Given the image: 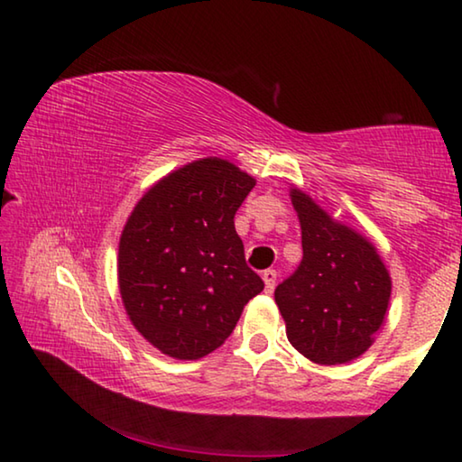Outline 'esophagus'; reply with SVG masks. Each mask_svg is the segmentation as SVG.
Masks as SVG:
<instances>
[{
	"instance_id": "1",
	"label": "esophagus",
	"mask_w": 462,
	"mask_h": 462,
	"mask_svg": "<svg viewBox=\"0 0 462 462\" xmlns=\"http://www.w3.org/2000/svg\"><path fill=\"white\" fill-rule=\"evenodd\" d=\"M263 281H264V287H267V291L271 293L273 289H275V285H277V271L275 269L263 271Z\"/></svg>"
}]
</instances>
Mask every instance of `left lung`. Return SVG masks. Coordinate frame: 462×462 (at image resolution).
Here are the masks:
<instances>
[{
    "label": "left lung",
    "mask_w": 462,
    "mask_h": 462,
    "mask_svg": "<svg viewBox=\"0 0 462 462\" xmlns=\"http://www.w3.org/2000/svg\"><path fill=\"white\" fill-rule=\"evenodd\" d=\"M291 201L301 224L303 259L275 289L287 338L318 365H340L373 344L391 295V279L374 246L332 222L300 189Z\"/></svg>",
    "instance_id": "left-lung-1"
}]
</instances>
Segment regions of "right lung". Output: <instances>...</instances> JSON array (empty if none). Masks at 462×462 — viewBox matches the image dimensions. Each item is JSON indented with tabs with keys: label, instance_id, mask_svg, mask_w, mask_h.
<instances>
[{
	"label": "right lung",
	"instance_id": "1",
	"mask_svg": "<svg viewBox=\"0 0 462 462\" xmlns=\"http://www.w3.org/2000/svg\"><path fill=\"white\" fill-rule=\"evenodd\" d=\"M254 179L201 159L161 179L120 238L122 301L136 330L173 358L195 361L228 338L264 283L234 228Z\"/></svg>",
	"mask_w": 462,
	"mask_h": 462
}]
</instances>
